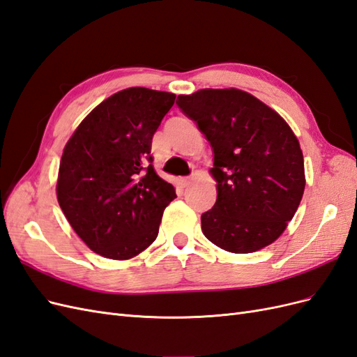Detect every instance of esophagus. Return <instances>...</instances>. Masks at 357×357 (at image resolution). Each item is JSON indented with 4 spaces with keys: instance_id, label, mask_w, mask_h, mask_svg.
<instances>
[{
    "instance_id": "1",
    "label": "esophagus",
    "mask_w": 357,
    "mask_h": 357,
    "mask_svg": "<svg viewBox=\"0 0 357 357\" xmlns=\"http://www.w3.org/2000/svg\"><path fill=\"white\" fill-rule=\"evenodd\" d=\"M192 183V177H183L181 180H180V186L185 189V188H188L189 185Z\"/></svg>"
}]
</instances>
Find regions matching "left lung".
I'll return each instance as SVG.
<instances>
[{"instance_id":"1","label":"left lung","mask_w":357,"mask_h":357,"mask_svg":"<svg viewBox=\"0 0 357 357\" xmlns=\"http://www.w3.org/2000/svg\"><path fill=\"white\" fill-rule=\"evenodd\" d=\"M178 109L198 125L214 153L218 199L202 213L204 235L231 253L274 243L304 195V156L284 119L240 89L178 95Z\"/></svg>"}]
</instances>
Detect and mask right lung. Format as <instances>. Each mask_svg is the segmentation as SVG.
Instances as JSON below:
<instances>
[{"mask_svg": "<svg viewBox=\"0 0 357 357\" xmlns=\"http://www.w3.org/2000/svg\"><path fill=\"white\" fill-rule=\"evenodd\" d=\"M176 95L129 88L112 95L75 129L61 158L58 202L92 252L131 259L152 244L177 198L153 169L152 138Z\"/></svg>", "mask_w": 357, "mask_h": 357, "instance_id": "right-lung-1", "label": "right lung"}]
</instances>
